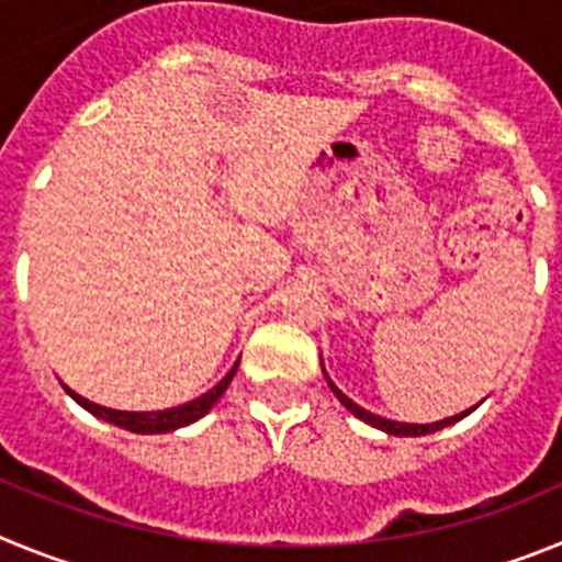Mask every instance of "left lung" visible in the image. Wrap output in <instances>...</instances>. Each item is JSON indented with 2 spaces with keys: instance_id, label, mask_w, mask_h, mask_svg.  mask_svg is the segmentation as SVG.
<instances>
[{
  "instance_id": "1",
  "label": "left lung",
  "mask_w": 562,
  "mask_h": 562,
  "mask_svg": "<svg viewBox=\"0 0 562 562\" xmlns=\"http://www.w3.org/2000/svg\"><path fill=\"white\" fill-rule=\"evenodd\" d=\"M321 366H324V360H321ZM324 376H326V382H329L331 394H335L337 400H340L342 408L351 411V414H355L357 419H362V422H366V425H371V428L382 430V434H389V436H428V434H436V430L448 428V425H453V422L464 419L467 414H473V411L479 408L481 402H484V400H481L479 405H473V408L461 411V414H456V416H448V419L428 422V425H416V422H394V419H385V416H376V414H371V411L360 408V405H357L355 400H349V396H346L340 389H337L335 382H331V376L326 374V369H324Z\"/></svg>"
}]
</instances>
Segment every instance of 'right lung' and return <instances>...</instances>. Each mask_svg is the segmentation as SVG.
Wrapping results in <instances>:
<instances>
[{"label": "right lung", "mask_w": 562, "mask_h": 562, "mask_svg": "<svg viewBox=\"0 0 562 562\" xmlns=\"http://www.w3.org/2000/svg\"><path fill=\"white\" fill-rule=\"evenodd\" d=\"M238 360H241V357H238ZM238 360L233 362V369L227 371V374L222 376L211 391H205V394L196 396V400L186 402V405H177V408H166V411H114V408H106V405H98V402L87 400V396L76 394L69 385H64V391H67V394L72 396L83 411H89V414L98 416V419L109 422V425H117V428L132 430V434H171V430H180L186 428V425H191V422L202 419V416H205L216 402H220V396L225 394L233 374H236Z\"/></svg>", "instance_id": "right-lung-1"}]
</instances>
